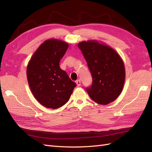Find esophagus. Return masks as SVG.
<instances>
[{"label": "esophagus", "instance_id": "esophagus-1", "mask_svg": "<svg viewBox=\"0 0 152 152\" xmlns=\"http://www.w3.org/2000/svg\"><path fill=\"white\" fill-rule=\"evenodd\" d=\"M76 83L77 86H78V87H80V86H81V81H80V80H76Z\"/></svg>", "mask_w": 152, "mask_h": 152}]
</instances>
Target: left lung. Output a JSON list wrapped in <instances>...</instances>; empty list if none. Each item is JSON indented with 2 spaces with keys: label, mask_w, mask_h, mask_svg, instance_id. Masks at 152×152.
I'll return each mask as SVG.
<instances>
[{
  "label": "left lung",
  "mask_w": 152,
  "mask_h": 152,
  "mask_svg": "<svg viewBox=\"0 0 152 152\" xmlns=\"http://www.w3.org/2000/svg\"><path fill=\"white\" fill-rule=\"evenodd\" d=\"M91 74L93 83L86 89L95 102L106 105L117 99L124 88L125 69L121 57L113 48L97 40L78 44Z\"/></svg>",
  "instance_id": "left-lung-1"
}]
</instances>
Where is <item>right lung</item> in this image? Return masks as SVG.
Masks as SVG:
<instances>
[{
    "label": "right lung",
    "mask_w": 152,
    "mask_h": 152,
    "mask_svg": "<svg viewBox=\"0 0 152 152\" xmlns=\"http://www.w3.org/2000/svg\"><path fill=\"white\" fill-rule=\"evenodd\" d=\"M68 48L69 44L61 40H46L35 51L27 64L31 91L46 108L57 109L65 104L76 86L59 66Z\"/></svg>",
    "instance_id": "1"
}]
</instances>
